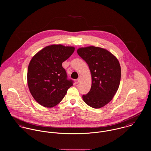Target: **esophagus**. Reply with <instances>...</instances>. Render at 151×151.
Returning <instances> with one entry per match:
<instances>
[{
	"label": "esophagus",
	"mask_w": 151,
	"mask_h": 151,
	"mask_svg": "<svg viewBox=\"0 0 151 151\" xmlns=\"http://www.w3.org/2000/svg\"><path fill=\"white\" fill-rule=\"evenodd\" d=\"M82 78V76H80L78 78V82H79L81 81Z\"/></svg>",
	"instance_id": "obj_1"
}]
</instances>
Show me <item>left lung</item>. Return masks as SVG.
<instances>
[{
	"label": "left lung",
	"instance_id": "left-lung-1",
	"mask_svg": "<svg viewBox=\"0 0 151 151\" xmlns=\"http://www.w3.org/2000/svg\"><path fill=\"white\" fill-rule=\"evenodd\" d=\"M77 52L88 63L91 75V90L82 96L83 101L93 108H101L112 100L119 89L120 63L111 52L100 47H82Z\"/></svg>",
	"mask_w": 151,
	"mask_h": 151
}]
</instances>
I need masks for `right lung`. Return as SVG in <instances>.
<instances>
[{
  "instance_id": "right-lung-1",
  "label": "right lung",
  "mask_w": 151,
  "mask_h": 151,
  "mask_svg": "<svg viewBox=\"0 0 151 151\" xmlns=\"http://www.w3.org/2000/svg\"><path fill=\"white\" fill-rule=\"evenodd\" d=\"M74 51L73 47L54 44L44 48L32 58L28 67L27 83L31 95L41 106H55L73 85L62 63Z\"/></svg>"
}]
</instances>
